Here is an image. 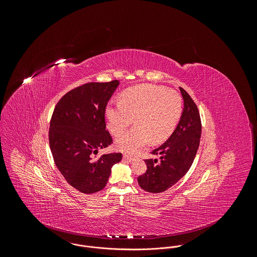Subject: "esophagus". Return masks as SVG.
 <instances>
[{"label":"esophagus","mask_w":257,"mask_h":257,"mask_svg":"<svg viewBox=\"0 0 257 257\" xmlns=\"http://www.w3.org/2000/svg\"><path fill=\"white\" fill-rule=\"evenodd\" d=\"M123 159H124L125 161L130 162V163L134 162V158H133V157H131V156H127V155H123Z\"/></svg>","instance_id":"34e87169"}]
</instances>
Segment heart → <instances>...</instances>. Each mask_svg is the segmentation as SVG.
<instances>
[{
	"mask_svg": "<svg viewBox=\"0 0 257 257\" xmlns=\"http://www.w3.org/2000/svg\"><path fill=\"white\" fill-rule=\"evenodd\" d=\"M117 103L105 107L107 127L114 136L122 134L133 122L136 126L115 140L125 154H137L152 140L160 143L174 132L182 114L178 92L154 84H140L123 90Z\"/></svg>",
	"mask_w": 257,
	"mask_h": 257,
	"instance_id": "heart-1",
	"label": "heart"
}]
</instances>
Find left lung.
Returning a JSON list of instances; mask_svg holds the SVG:
<instances>
[{
    "instance_id": "1",
    "label": "left lung",
    "mask_w": 257,
    "mask_h": 257,
    "mask_svg": "<svg viewBox=\"0 0 257 257\" xmlns=\"http://www.w3.org/2000/svg\"><path fill=\"white\" fill-rule=\"evenodd\" d=\"M180 91L184 108L179 123L166 143L152 152L159 160H146L147 172L138 178L141 188L150 193L164 192L183 178L199 148L202 131L199 110L188 92L182 87Z\"/></svg>"
}]
</instances>
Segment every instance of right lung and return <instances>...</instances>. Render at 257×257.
I'll return each instance as SVG.
<instances>
[{
    "instance_id": "right-lung-1",
    "label": "right lung",
    "mask_w": 257,
    "mask_h": 257,
    "mask_svg": "<svg viewBox=\"0 0 257 257\" xmlns=\"http://www.w3.org/2000/svg\"><path fill=\"white\" fill-rule=\"evenodd\" d=\"M118 85L113 80L78 86L58 101L51 117L49 144L55 165L67 183L84 194L102 190L112 166L122 158L120 153L93 156L112 144L104 113Z\"/></svg>"
}]
</instances>
